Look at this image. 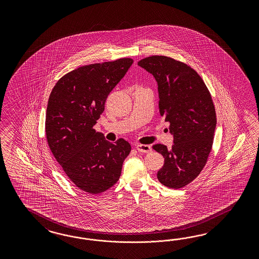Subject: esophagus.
Masks as SVG:
<instances>
[{
	"label": "esophagus",
	"instance_id": "34e87169",
	"mask_svg": "<svg viewBox=\"0 0 259 259\" xmlns=\"http://www.w3.org/2000/svg\"><path fill=\"white\" fill-rule=\"evenodd\" d=\"M137 150L141 153H149L151 151V146L146 145V144H138L137 145Z\"/></svg>",
	"mask_w": 259,
	"mask_h": 259
}]
</instances>
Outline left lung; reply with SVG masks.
<instances>
[{
    "label": "left lung",
    "mask_w": 259,
    "mask_h": 259,
    "mask_svg": "<svg viewBox=\"0 0 259 259\" xmlns=\"http://www.w3.org/2000/svg\"><path fill=\"white\" fill-rule=\"evenodd\" d=\"M138 64L156 78L159 113L174 136L171 149L163 144L153 146L164 157L157 180L166 187L182 188L202 171L212 150L217 125L212 97L203 79L186 63L151 56Z\"/></svg>",
    "instance_id": "1"
}]
</instances>
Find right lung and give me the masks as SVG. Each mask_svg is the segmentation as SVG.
<instances>
[{
    "instance_id": "obj_1",
    "label": "right lung",
    "mask_w": 259,
    "mask_h": 259,
    "mask_svg": "<svg viewBox=\"0 0 259 259\" xmlns=\"http://www.w3.org/2000/svg\"><path fill=\"white\" fill-rule=\"evenodd\" d=\"M134 63L130 58L80 66L60 78L47 103L46 133L49 148L78 188L100 194L117 183L131 145L112 143L96 132L110 92Z\"/></svg>"
}]
</instances>
